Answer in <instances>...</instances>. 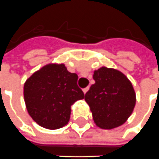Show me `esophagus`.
<instances>
[{"mask_svg": "<svg viewBox=\"0 0 159 159\" xmlns=\"http://www.w3.org/2000/svg\"><path fill=\"white\" fill-rule=\"evenodd\" d=\"M88 90H89V86H87V87H86V88H84V89H83V93L86 94Z\"/></svg>", "mask_w": 159, "mask_h": 159, "instance_id": "1", "label": "esophagus"}]
</instances>
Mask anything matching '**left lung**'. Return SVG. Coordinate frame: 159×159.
<instances>
[{
  "label": "left lung",
  "mask_w": 159,
  "mask_h": 159,
  "mask_svg": "<svg viewBox=\"0 0 159 159\" xmlns=\"http://www.w3.org/2000/svg\"><path fill=\"white\" fill-rule=\"evenodd\" d=\"M95 83L86 93L93 119L98 127L111 130L126 122L136 105L132 82L119 70L102 66L93 73Z\"/></svg>",
  "instance_id": "8db88e82"
}]
</instances>
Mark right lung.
I'll return each mask as SVG.
<instances>
[{
    "mask_svg": "<svg viewBox=\"0 0 159 159\" xmlns=\"http://www.w3.org/2000/svg\"><path fill=\"white\" fill-rule=\"evenodd\" d=\"M78 75L65 64L49 63L27 79L23 88L27 112L41 127L56 130L68 123L71 106L85 98Z\"/></svg>",
    "mask_w": 159,
    "mask_h": 159,
    "instance_id": "right-lung-1",
    "label": "right lung"
}]
</instances>
